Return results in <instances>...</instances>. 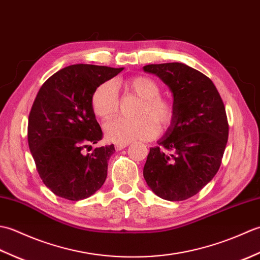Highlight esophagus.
<instances>
[{
	"mask_svg": "<svg viewBox=\"0 0 260 260\" xmlns=\"http://www.w3.org/2000/svg\"><path fill=\"white\" fill-rule=\"evenodd\" d=\"M128 145L129 144H116L115 148H116V151H121V150H124V148L127 147Z\"/></svg>",
	"mask_w": 260,
	"mask_h": 260,
	"instance_id": "34e87169",
	"label": "esophagus"
}]
</instances>
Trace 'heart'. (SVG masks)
Wrapping results in <instances>:
<instances>
[{"label":"heart","mask_w":260,"mask_h":260,"mask_svg":"<svg viewBox=\"0 0 260 260\" xmlns=\"http://www.w3.org/2000/svg\"><path fill=\"white\" fill-rule=\"evenodd\" d=\"M125 88L142 99L136 113L140 117H118L108 121L104 127V133L109 142L128 144L147 141L157 134V124L163 131L172 124L175 116L174 105L170 99L159 96L161 89L156 81L145 76H137L126 80ZM91 108L93 114L103 120L115 116L118 110V98L114 82H103L96 88L91 95Z\"/></svg>","instance_id":"heart-1"}]
</instances>
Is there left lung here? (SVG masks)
Wrapping results in <instances>:
<instances>
[{"mask_svg": "<svg viewBox=\"0 0 260 260\" xmlns=\"http://www.w3.org/2000/svg\"><path fill=\"white\" fill-rule=\"evenodd\" d=\"M173 93L175 116L151 147L143 175L159 198L186 200L211 181L221 164L229 125L221 97L211 79L180 62L147 64Z\"/></svg>", "mask_w": 260, "mask_h": 260, "instance_id": "8db88e82", "label": "left lung"}]
</instances>
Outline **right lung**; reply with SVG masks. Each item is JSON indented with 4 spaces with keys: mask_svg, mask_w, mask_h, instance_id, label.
I'll return each instance as SVG.
<instances>
[{
    "mask_svg": "<svg viewBox=\"0 0 260 260\" xmlns=\"http://www.w3.org/2000/svg\"><path fill=\"white\" fill-rule=\"evenodd\" d=\"M124 68L71 64L52 75L39 90L27 124V142L43 183L71 201L89 198L107 178L114 145L96 147L103 132L91 108V95Z\"/></svg>",
    "mask_w": 260,
    "mask_h": 260,
    "instance_id": "add662e5",
    "label": "right lung"
}]
</instances>
